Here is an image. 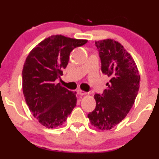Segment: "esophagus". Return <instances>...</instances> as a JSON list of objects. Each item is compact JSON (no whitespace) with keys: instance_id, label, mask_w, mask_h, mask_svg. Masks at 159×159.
Listing matches in <instances>:
<instances>
[{"instance_id":"1","label":"esophagus","mask_w":159,"mask_h":159,"mask_svg":"<svg viewBox=\"0 0 159 159\" xmlns=\"http://www.w3.org/2000/svg\"><path fill=\"white\" fill-rule=\"evenodd\" d=\"M77 93H78V94H80V95H83L87 94L86 92H84V91L81 90H77Z\"/></svg>"}]
</instances>
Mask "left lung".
Masks as SVG:
<instances>
[{
	"label": "left lung",
	"instance_id": "1",
	"mask_svg": "<svg viewBox=\"0 0 159 159\" xmlns=\"http://www.w3.org/2000/svg\"><path fill=\"white\" fill-rule=\"evenodd\" d=\"M101 71L110 77L107 88L95 94V108L88 114L91 125L111 129L125 118L138 95L140 77L132 56L120 43L111 39L95 41Z\"/></svg>",
	"mask_w": 159,
	"mask_h": 159
}]
</instances>
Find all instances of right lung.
<instances>
[{"label":"right lung","instance_id":"add662e5","mask_svg":"<svg viewBox=\"0 0 159 159\" xmlns=\"http://www.w3.org/2000/svg\"><path fill=\"white\" fill-rule=\"evenodd\" d=\"M61 34L51 36L30 51L22 70V90L30 111L47 128L62 125L76 106V93L55 81L69 63V55L87 43Z\"/></svg>","mask_w":159,"mask_h":159}]
</instances>
